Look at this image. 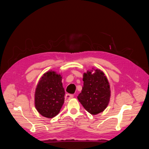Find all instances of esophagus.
<instances>
[{"mask_svg": "<svg viewBox=\"0 0 149 149\" xmlns=\"http://www.w3.org/2000/svg\"><path fill=\"white\" fill-rule=\"evenodd\" d=\"M74 97V95H71V94H66L65 96V102H67L68 100H69L70 99H72V98Z\"/></svg>", "mask_w": 149, "mask_h": 149, "instance_id": "obj_1", "label": "esophagus"}]
</instances>
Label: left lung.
Wrapping results in <instances>:
<instances>
[{
    "label": "left lung",
    "instance_id": "1",
    "mask_svg": "<svg viewBox=\"0 0 149 149\" xmlns=\"http://www.w3.org/2000/svg\"><path fill=\"white\" fill-rule=\"evenodd\" d=\"M83 81L81 93L77 96L79 101L91 114L96 115L103 112L110 98V85L104 74L100 70L93 69L84 73Z\"/></svg>",
    "mask_w": 149,
    "mask_h": 149
}]
</instances>
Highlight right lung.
Segmentation results:
<instances>
[{
  "label": "right lung",
  "instance_id": "obj_1",
  "mask_svg": "<svg viewBox=\"0 0 149 149\" xmlns=\"http://www.w3.org/2000/svg\"><path fill=\"white\" fill-rule=\"evenodd\" d=\"M62 77L54 71L43 74L35 93V106L42 116L52 118L58 114L64 102Z\"/></svg>",
  "mask_w": 149,
  "mask_h": 149
}]
</instances>
